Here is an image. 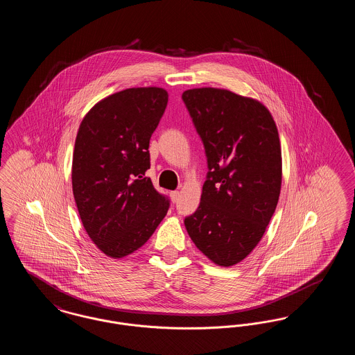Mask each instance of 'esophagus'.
Here are the masks:
<instances>
[{"label": "esophagus", "instance_id": "obj_1", "mask_svg": "<svg viewBox=\"0 0 355 355\" xmlns=\"http://www.w3.org/2000/svg\"><path fill=\"white\" fill-rule=\"evenodd\" d=\"M170 198H171V201H173V202H177V201H178V198H180V191H177V190L171 191V193H170Z\"/></svg>", "mask_w": 355, "mask_h": 355}]
</instances>
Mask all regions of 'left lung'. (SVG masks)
<instances>
[{"instance_id": "left-lung-1", "label": "left lung", "mask_w": 355, "mask_h": 355, "mask_svg": "<svg viewBox=\"0 0 355 355\" xmlns=\"http://www.w3.org/2000/svg\"><path fill=\"white\" fill-rule=\"evenodd\" d=\"M182 101L202 139L207 174L186 230L220 266L252 253L275 211L282 157L278 130L261 103L225 89H190Z\"/></svg>"}]
</instances>
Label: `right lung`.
<instances>
[{"instance_id":"1","label":"right lung","mask_w":355,"mask_h":355,"mask_svg":"<svg viewBox=\"0 0 355 355\" xmlns=\"http://www.w3.org/2000/svg\"><path fill=\"white\" fill-rule=\"evenodd\" d=\"M168 97L161 87L126 89L93 106L80 125L73 194L87 236L112 258L139 249L169 210V198L145 175Z\"/></svg>"}]
</instances>
